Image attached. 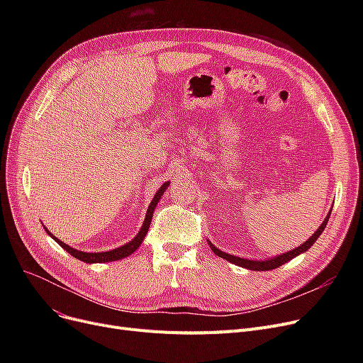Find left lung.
<instances>
[{
    "mask_svg": "<svg viewBox=\"0 0 363 363\" xmlns=\"http://www.w3.org/2000/svg\"><path fill=\"white\" fill-rule=\"evenodd\" d=\"M330 215H331V212L328 213V216L325 218V220L322 222V225L319 226V230H318L306 242L301 244L300 247H297V249H294V250H291V252H289V253L279 255V256H277V257H274V259H268V260H249V259L237 257V256H233V255H228V253H225V252H220L219 249H216V247H215L212 242H208V244H211V249L213 250L215 255H218L219 257H222V259H225V260H228V262H231V263H234V264L241 266V268L252 269V271H271V269L278 268V266H281V264H284V263H287L289 260H291L293 257L298 256L300 253H304L306 250H309L311 247L313 245V242L318 240V237L322 234V231L325 230V226H327L328 219H330Z\"/></svg>",
    "mask_w": 363,
    "mask_h": 363,
    "instance_id": "obj_1",
    "label": "left lung"
}]
</instances>
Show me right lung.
I'll list each match as a JSON object with an SVG mask.
<instances>
[{"instance_id":"obj_1","label":"right lung","mask_w":363,"mask_h":363,"mask_svg":"<svg viewBox=\"0 0 363 363\" xmlns=\"http://www.w3.org/2000/svg\"><path fill=\"white\" fill-rule=\"evenodd\" d=\"M167 186H169V182H164V184L159 188V191L156 193L155 199L151 200V203H150V206H148V208H147L145 220H144V223H143V226H141V230H140L138 235H137L135 238H133L132 241H129L128 244H125V245H122V247H118V249H114V250L101 252V253H85V252L74 250V249H72V247H69L67 244H65L63 241H60L59 238H55V237L47 230L45 226H44V230L47 231V234H48L51 238H54V241L59 242L69 255H72L73 257L79 259V260H82V262H85V263H106V262H113V260H121V259H123V257L129 256L130 253L135 252V250L138 249V247L141 245L143 240L145 238V235H147V233H148V228H150V223H151L152 213H155V208H156V206H157L160 197H162L163 193L166 191Z\"/></svg>"}]
</instances>
